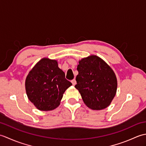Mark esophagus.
I'll return each mask as SVG.
<instances>
[{
	"label": "esophagus",
	"instance_id": "1",
	"mask_svg": "<svg viewBox=\"0 0 146 146\" xmlns=\"http://www.w3.org/2000/svg\"><path fill=\"white\" fill-rule=\"evenodd\" d=\"M71 83H72L73 85H76V80H75V79H73V80H71Z\"/></svg>",
	"mask_w": 146,
	"mask_h": 146
}]
</instances>
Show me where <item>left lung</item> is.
Wrapping results in <instances>:
<instances>
[{"label":"left lung","mask_w":146,"mask_h":146,"mask_svg":"<svg viewBox=\"0 0 146 146\" xmlns=\"http://www.w3.org/2000/svg\"><path fill=\"white\" fill-rule=\"evenodd\" d=\"M75 87L85 105L100 110L109 106L116 94L117 80L109 65L100 57L91 55L79 61Z\"/></svg>","instance_id":"1"}]
</instances>
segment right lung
Returning a JSON list of instances; mask_svg holds the SVG:
<instances>
[{
	"mask_svg": "<svg viewBox=\"0 0 146 146\" xmlns=\"http://www.w3.org/2000/svg\"><path fill=\"white\" fill-rule=\"evenodd\" d=\"M72 83L65 78L58 61L44 58L36 64L27 75L26 91L29 100L39 110L55 109L60 104L66 90Z\"/></svg>",
	"mask_w": 146,
	"mask_h": 146,
	"instance_id": "right-lung-1",
	"label": "right lung"
}]
</instances>
